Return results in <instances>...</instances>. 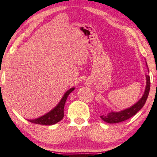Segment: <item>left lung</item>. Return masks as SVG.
Listing matches in <instances>:
<instances>
[{
    "mask_svg": "<svg viewBox=\"0 0 157 157\" xmlns=\"http://www.w3.org/2000/svg\"><path fill=\"white\" fill-rule=\"evenodd\" d=\"M147 64V63H146ZM146 87H145V91L144 95H143L142 98L136 104L132 106V107L127 109L123 110V111L119 112H109L107 115H101V118L105 122L109 123H121L123 121H126V120L129 119L130 117H133L139 112L140 110L143 108L144 106L145 102H146L147 98H148L149 91H150V86H151V79L150 76L146 75Z\"/></svg>",
    "mask_w": 157,
    "mask_h": 157,
    "instance_id": "obj_1",
    "label": "left lung"
}]
</instances>
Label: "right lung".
Here are the masks:
<instances>
[{
    "label": "right lung",
    "instance_id": "add662e5",
    "mask_svg": "<svg viewBox=\"0 0 157 157\" xmlns=\"http://www.w3.org/2000/svg\"><path fill=\"white\" fill-rule=\"evenodd\" d=\"M73 90H74V88H71V89L68 90L67 93L64 94L59 104L48 114L39 117V118L34 120H28V121H30L32 123L45 125V126H50V125L56 124V123L59 122L64 117V104H65V101L67 100V98L69 95V94L71 92H73Z\"/></svg>",
    "mask_w": 157,
    "mask_h": 157
}]
</instances>
